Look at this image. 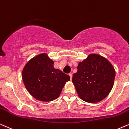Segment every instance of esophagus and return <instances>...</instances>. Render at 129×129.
I'll use <instances>...</instances> for the list:
<instances>
[{
	"label": "esophagus",
	"mask_w": 129,
	"mask_h": 129,
	"mask_svg": "<svg viewBox=\"0 0 129 129\" xmlns=\"http://www.w3.org/2000/svg\"><path fill=\"white\" fill-rule=\"evenodd\" d=\"M69 76L70 77V79L72 80V78H73V74H72L71 73H70L69 74Z\"/></svg>",
	"instance_id": "1"
}]
</instances>
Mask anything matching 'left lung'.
<instances>
[{
  "instance_id": "8db88e82",
  "label": "left lung",
  "mask_w": 129,
  "mask_h": 129,
  "mask_svg": "<svg viewBox=\"0 0 129 129\" xmlns=\"http://www.w3.org/2000/svg\"><path fill=\"white\" fill-rule=\"evenodd\" d=\"M77 69L72 81L81 99L94 103L109 95L114 85L116 71L106 58L91 54L78 63Z\"/></svg>"
}]
</instances>
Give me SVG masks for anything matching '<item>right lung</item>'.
<instances>
[{
	"mask_svg": "<svg viewBox=\"0 0 129 129\" xmlns=\"http://www.w3.org/2000/svg\"><path fill=\"white\" fill-rule=\"evenodd\" d=\"M54 62L43 53L30 59L22 73L24 85L30 95L41 102L58 99L69 75L54 67Z\"/></svg>",
	"mask_w": 129,
	"mask_h": 129,
	"instance_id": "right-lung-1",
	"label": "right lung"
}]
</instances>
